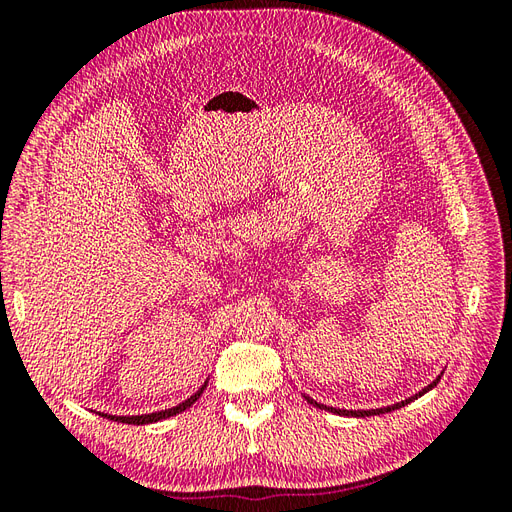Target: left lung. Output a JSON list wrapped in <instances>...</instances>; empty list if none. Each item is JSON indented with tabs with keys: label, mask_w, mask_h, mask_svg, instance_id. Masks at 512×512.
Returning <instances> with one entry per match:
<instances>
[{
	"label": "left lung",
	"mask_w": 512,
	"mask_h": 512,
	"mask_svg": "<svg viewBox=\"0 0 512 512\" xmlns=\"http://www.w3.org/2000/svg\"><path fill=\"white\" fill-rule=\"evenodd\" d=\"M440 382V376L433 380L429 386H425L423 391H418L416 395H412V397H408L406 401H399V404H393V406H386V408H378V410H337V408H329V406H322V404H318V401H314V399H309L307 395H303L309 404H314L316 408H324V410H331V412H335V414H342V416H374V414H384V412H393V410H397V408H401V406H408L412 399H416V397H421V395H425L427 391H431L433 386H436Z\"/></svg>",
	"instance_id": "left-lung-1"
}]
</instances>
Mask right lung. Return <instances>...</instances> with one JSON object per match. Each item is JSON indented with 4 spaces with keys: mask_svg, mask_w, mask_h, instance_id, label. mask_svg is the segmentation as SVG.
<instances>
[{
    "mask_svg": "<svg viewBox=\"0 0 512 512\" xmlns=\"http://www.w3.org/2000/svg\"><path fill=\"white\" fill-rule=\"evenodd\" d=\"M207 389V382L200 386V389L190 397V399H185L183 404H179V406H175V408H168V410H160V412H151V414H138V416H113V414H102L100 412V416H106V418H111V421H117V423H126V425H149V423H158V421H164V418H168V416H175V414H179V412H183V410H188L194 401L203 395V391Z\"/></svg>",
    "mask_w": 512,
    "mask_h": 512,
    "instance_id": "right-lung-1",
    "label": "right lung"
}]
</instances>
